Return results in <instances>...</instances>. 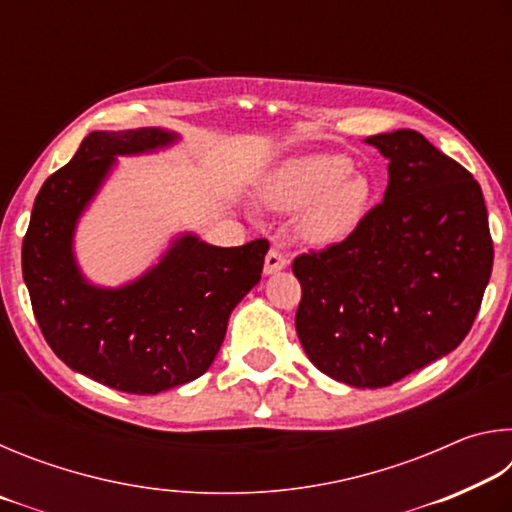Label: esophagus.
<instances>
[{"instance_id": "34e87169", "label": "esophagus", "mask_w": 512, "mask_h": 512, "mask_svg": "<svg viewBox=\"0 0 512 512\" xmlns=\"http://www.w3.org/2000/svg\"><path fill=\"white\" fill-rule=\"evenodd\" d=\"M287 264H289V259L284 257L277 248H271L266 253V259H264V273L273 275L277 271H282V268H287Z\"/></svg>"}]
</instances>
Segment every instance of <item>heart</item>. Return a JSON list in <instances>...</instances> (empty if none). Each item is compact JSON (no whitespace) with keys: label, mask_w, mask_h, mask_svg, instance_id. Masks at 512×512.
<instances>
[{"label":"heart","mask_w":512,"mask_h":512,"mask_svg":"<svg viewBox=\"0 0 512 512\" xmlns=\"http://www.w3.org/2000/svg\"><path fill=\"white\" fill-rule=\"evenodd\" d=\"M372 185L345 155H307L287 162L264 185L266 203L282 212L305 207L298 230L309 244H339L359 230L372 205Z\"/></svg>","instance_id":"obj_1"}]
</instances>
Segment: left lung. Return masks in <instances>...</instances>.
<instances>
[{
	"mask_svg": "<svg viewBox=\"0 0 512 512\" xmlns=\"http://www.w3.org/2000/svg\"><path fill=\"white\" fill-rule=\"evenodd\" d=\"M366 142L388 158L384 201L354 235L298 255L291 268L309 361L343 384L381 388L461 345L495 248L470 171L411 128Z\"/></svg>",
	"mask_w": 512,
	"mask_h": 512,
	"instance_id": "1",
	"label": "left lung"
}]
</instances>
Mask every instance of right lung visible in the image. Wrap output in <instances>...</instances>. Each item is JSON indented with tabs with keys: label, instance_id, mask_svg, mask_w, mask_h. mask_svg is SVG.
I'll use <instances>...</instances> for the list:
<instances>
[{
	"label": "right lung",
	"instance_id": "right-lung-1",
	"mask_svg": "<svg viewBox=\"0 0 512 512\" xmlns=\"http://www.w3.org/2000/svg\"><path fill=\"white\" fill-rule=\"evenodd\" d=\"M160 128L90 133L36 196L22 273L40 332L56 357L115 391L155 395L212 366L228 318L262 277L268 241L216 248L185 235L162 262L121 289H97L72 255L74 225L115 155L167 146Z\"/></svg>",
	"mask_w": 512,
	"mask_h": 512
}]
</instances>
